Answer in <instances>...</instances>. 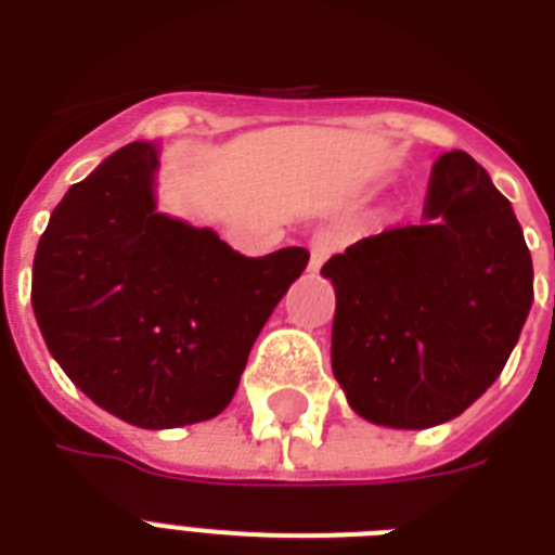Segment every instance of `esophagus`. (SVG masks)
<instances>
[{"instance_id":"esophagus-1","label":"esophagus","mask_w":555,"mask_h":555,"mask_svg":"<svg viewBox=\"0 0 555 555\" xmlns=\"http://www.w3.org/2000/svg\"><path fill=\"white\" fill-rule=\"evenodd\" d=\"M334 244H337V238H334V233H331L328 227L313 230L311 242H308V250H311V270H320L322 264H325V259L334 253Z\"/></svg>"}]
</instances>
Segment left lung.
Instances as JSON below:
<instances>
[{"mask_svg":"<svg viewBox=\"0 0 555 555\" xmlns=\"http://www.w3.org/2000/svg\"><path fill=\"white\" fill-rule=\"evenodd\" d=\"M337 291L331 369L360 417L429 429L495 383L533 305L509 201L466 152L431 167L421 224L360 238L322 268Z\"/></svg>","mask_w":555,"mask_h":555,"instance_id":"1","label":"left lung"}]
</instances>
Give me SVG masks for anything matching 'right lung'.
Wrapping results in <instances>:
<instances>
[{
  "instance_id": "obj_1",
  "label": "right lung",
  "mask_w": 555,
  "mask_h": 555,
  "mask_svg": "<svg viewBox=\"0 0 555 555\" xmlns=\"http://www.w3.org/2000/svg\"><path fill=\"white\" fill-rule=\"evenodd\" d=\"M155 169L158 150L129 143L65 192L37 244L30 302L51 357L100 409L176 429L224 412L308 250L250 259L164 216Z\"/></svg>"
}]
</instances>
